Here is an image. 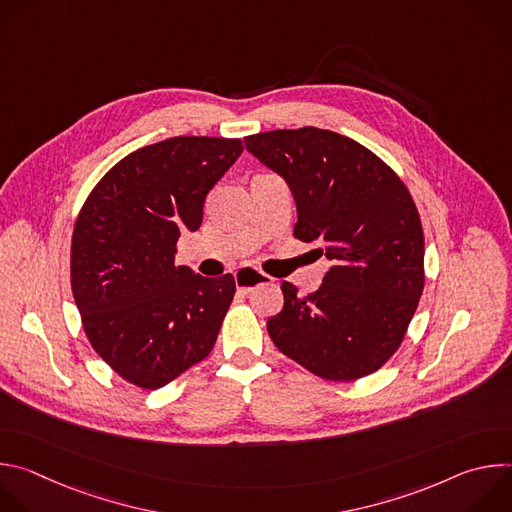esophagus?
Wrapping results in <instances>:
<instances>
[{
	"mask_svg": "<svg viewBox=\"0 0 512 512\" xmlns=\"http://www.w3.org/2000/svg\"><path fill=\"white\" fill-rule=\"evenodd\" d=\"M235 281H237V289L239 294H251V291L259 285H267L273 281V277H269L267 273L255 269V267H241L235 273Z\"/></svg>",
	"mask_w": 512,
	"mask_h": 512,
	"instance_id": "1",
	"label": "esophagus"
}]
</instances>
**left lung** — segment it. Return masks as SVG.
<instances>
[{"label": "left lung", "instance_id": "obj_1", "mask_svg": "<svg viewBox=\"0 0 512 512\" xmlns=\"http://www.w3.org/2000/svg\"><path fill=\"white\" fill-rule=\"evenodd\" d=\"M245 145L289 184L294 237L318 241L332 261L306 298L281 283L283 308L267 320L273 344L326 381L379 371L401 346L425 283L421 218L407 186L371 150L328 129H275Z\"/></svg>", "mask_w": 512, "mask_h": 512}]
</instances>
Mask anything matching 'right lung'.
I'll return each mask as SVG.
<instances>
[{"mask_svg":"<svg viewBox=\"0 0 512 512\" xmlns=\"http://www.w3.org/2000/svg\"><path fill=\"white\" fill-rule=\"evenodd\" d=\"M243 152L241 139L180 135L119 160L87 196L72 231L70 285L95 352L127 383L160 389L206 358L235 277L176 265L182 231Z\"/></svg>","mask_w":512,"mask_h":512,"instance_id":"add662e5","label":"right lung"}]
</instances>
